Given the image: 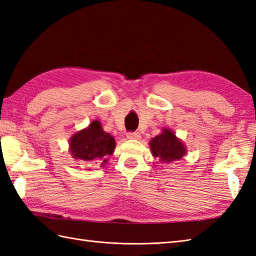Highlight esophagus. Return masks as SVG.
<instances>
[{"label":"esophagus","mask_w":256,"mask_h":256,"mask_svg":"<svg viewBox=\"0 0 256 256\" xmlns=\"http://www.w3.org/2000/svg\"><path fill=\"white\" fill-rule=\"evenodd\" d=\"M128 138H130V140H140V134L138 132L128 133Z\"/></svg>","instance_id":"esophagus-1"}]
</instances>
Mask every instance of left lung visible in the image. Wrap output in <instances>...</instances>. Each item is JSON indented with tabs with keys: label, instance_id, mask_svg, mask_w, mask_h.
<instances>
[{
	"label": "left lung",
	"instance_id": "left-lung-1",
	"mask_svg": "<svg viewBox=\"0 0 256 256\" xmlns=\"http://www.w3.org/2000/svg\"><path fill=\"white\" fill-rule=\"evenodd\" d=\"M150 153L162 162L180 160L187 154V148L184 142L176 136L170 128H164L162 133L150 140Z\"/></svg>",
	"mask_w": 256,
	"mask_h": 256
}]
</instances>
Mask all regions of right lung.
Segmentation results:
<instances>
[{
    "mask_svg": "<svg viewBox=\"0 0 256 256\" xmlns=\"http://www.w3.org/2000/svg\"><path fill=\"white\" fill-rule=\"evenodd\" d=\"M116 140L103 131L101 122L94 120L84 130L76 132L69 140V153L74 160L101 162L104 166L116 148Z\"/></svg>",
    "mask_w": 256,
    "mask_h": 256,
    "instance_id": "obj_1",
    "label": "right lung"
}]
</instances>
